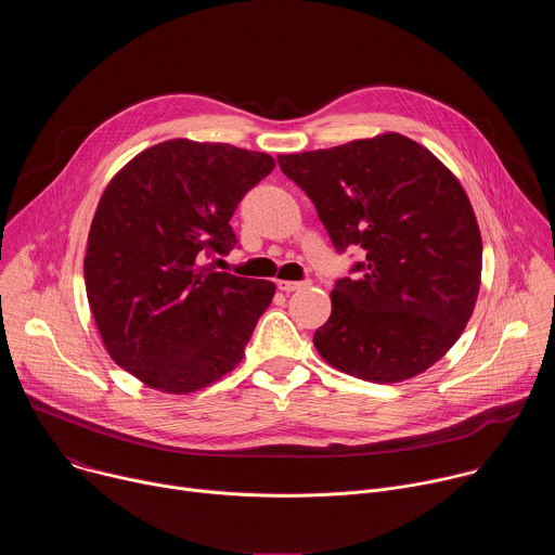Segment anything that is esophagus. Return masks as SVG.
<instances>
[{"instance_id": "esophagus-1", "label": "esophagus", "mask_w": 555, "mask_h": 555, "mask_svg": "<svg viewBox=\"0 0 555 555\" xmlns=\"http://www.w3.org/2000/svg\"><path fill=\"white\" fill-rule=\"evenodd\" d=\"M276 285L281 292H296V289L309 285V281H276Z\"/></svg>"}]
</instances>
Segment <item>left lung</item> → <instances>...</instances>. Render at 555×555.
<instances>
[{"label": "left lung", "mask_w": 555, "mask_h": 555, "mask_svg": "<svg viewBox=\"0 0 555 555\" xmlns=\"http://www.w3.org/2000/svg\"><path fill=\"white\" fill-rule=\"evenodd\" d=\"M338 253L362 248L332 289L313 347L334 369L392 384L424 373L463 334L481 287L472 204L437 157L402 133L279 155Z\"/></svg>", "instance_id": "obj_1"}]
</instances>
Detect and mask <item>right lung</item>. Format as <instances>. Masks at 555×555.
<instances>
[{
    "instance_id": "add662e5",
    "label": "right lung",
    "mask_w": 555,
    "mask_h": 555,
    "mask_svg": "<svg viewBox=\"0 0 555 555\" xmlns=\"http://www.w3.org/2000/svg\"><path fill=\"white\" fill-rule=\"evenodd\" d=\"M274 157L223 142L167 140L107 184L92 219L86 289L112 360L155 390H199L244 358L272 281L215 272L236 246L230 217Z\"/></svg>"
}]
</instances>
